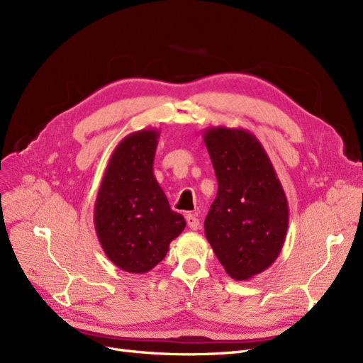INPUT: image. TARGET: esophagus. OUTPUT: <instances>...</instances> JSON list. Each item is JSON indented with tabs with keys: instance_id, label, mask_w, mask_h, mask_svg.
Wrapping results in <instances>:
<instances>
[{
	"instance_id": "1",
	"label": "esophagus",
	"mask_w": 363,
	"mask_h": 363,
	"mask_svg": "<svg viewBox=\"0 0 363 363\" xmlns=\"http://www.w3.org/2000/svg\"><path fill=\"white\" fill-rule=\"evenodd\" d=\"M186 223H188L191 230H199L200 228V219L196 218L195 215H192V213L186 215Z\"/></svg>"
}]
</instances>
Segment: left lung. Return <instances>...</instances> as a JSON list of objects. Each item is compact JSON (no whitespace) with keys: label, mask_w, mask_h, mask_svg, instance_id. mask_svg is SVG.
<instances>
[{"label":"left lung","mask_w":363,"mask_h":363,"mask_svg":"<svg viewBox=\"0 0 363 363\" xmlns=\"http://www.w3.org/2000/svg\"><path fill=\"white\" fill-rule=\"evenodd\" d=\"M203 136L218 180L204 233L228 276L248 280L280 255L289 224L286 195L248 130L208 127Z\"/></svg>","instance_id":"1"}]
</instances>
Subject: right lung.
<instances>
[{
  "mask_svg": "<svg viewBox=\"0 0 363 363\" xmlns=\"http://www.w3.org/2000/svg\"><path fill=\"white\" fill-rule=\"evenodd\" d=\"M159 136L156 128H145L121 140L96 194L98 240L113 265L130 274L155 268L186 227L152 172Z\"/></svg>",
  "mask_w": 363,
  "mask_h": 363,
  "instance_id": "1",
  "label": "right lung"
}]
</instances>
